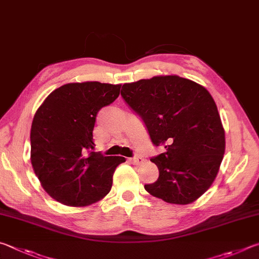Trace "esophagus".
<instances>
[{
  "mask_svg": "<svg viewBox=\"0 0 259 259\" xmlns=\"http://www.w3.org/2000/svg\"><path fill=\"white\" fill-rule=\"evenodd\" d=\"M130 161L132 162V164H134V165H140V164H142V162L144 161V159H143L142 157L137 156V157H134V158H131Z\"/></svg>",
  "mask_w": 259,
  "mask_h": 259,
  "instance_id": "1",
  "label": "esophagus"
}]
</instances>
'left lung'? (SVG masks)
<instances>
[{"instance_id":"8db88e82","label":"left lung","mask_w":259,"mask_h":259,"mask_svg":"<svg viewBox=\"0 0 259 259\" xmlns=\"http://www.w3.org/2000/svg\"><path fill=\"white\" fill-rule=\"evenodd\" d=\"M121 97L140 115L155 146L159 169L144 189L168 203L196 201L214 182L225 152V132L217 106L202 85L178 75L126 83Z\"/></svg>"}]
</instances>
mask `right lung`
I'll return each mask as SVG.
<instances>
[{"label":"right lung","mask_w":259,"mask_h":259,"mask_svg":"<svg viewBox=\"0 0 259 259\" xmlns=\"http://www.w3.org/2000/svg\"><path fill=\"white\" fill-rule=\"evenodd\" d=\"M120 84L69 83L48 95L30 128V161L40 185L54 200L85 207L110 192L116 167L124 157L93 152L99 110L112 103Z\"/></svg>","instance_id":"add662e5"}]
</instances>
